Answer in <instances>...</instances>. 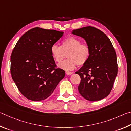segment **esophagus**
<instances>
[{
    "instance_id": "1",
    "label": "esophagus",
    "mask_w": 131,
    "mask_h": 131,
    "mask_svg": "<svg viewBox=\"0 0 131 131\" xmlns=\"http://www.w3.org/2000/svg\"><path fill=\"white\" fill-rule=\"evenodd\" d=\"M66 74L68 75V76H69V75H71L73 74L72 72H66Z\"/></svg>"
}]
</instances>
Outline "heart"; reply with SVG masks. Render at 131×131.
<instances>
[{"label":"heart","instance_id":"obj_1","mask_svg":"<svg viewBox=\"0 0 131 131\" xmlns=\"http://www.w3.org/2000/svg\"><path fill=\"white\" fill-rule=\"evenodd\" d=\"M53 59L59 63L67 54L68 59L58 65L62 69L73 70L76 65L83 66L87 63L90 56V48L87 44L74 36L68 37L62 42L61 46L54 44L51 47Z\"/></svg>","mask_w":131,"mask_h":131}]
</instances>
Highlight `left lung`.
Listing matches in <instances>:
<instances>
[{"instance_id":"left-lung-1","label":"left lung","mask_w":131,"mask_h":131,"mask_svg":"<svg viewBox=\"0 0 131 131\" xmlns=\"http://www.w3.org/2000/svg\"><path fill=\"white\" fill-rule=\"evenodd\" d=\"M72 34L85 39L91 50L87 63L76 72L81 77L79 93L89 101L101 100L110 94L118 73L116 52L108 37L96 28L85 26Z\"/></svg>"}]
</instances>
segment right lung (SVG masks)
<instances>
[{
  "label": "right lung",
  "mask_w": 131,
  "mask_h": 131,
  "mask_svg": "<svg viewBox=\"0 0 131 131\" xmlns=\"http://www.w3.org/2000/svg\"><path fill=\"white\" fill-rule=\"evenodd\" d=\"M63 32L32 28L21 36L11 55V75L18 89L33 101H43L52 94L65 76L57 68L51 47Z\"/></svg>",
  "instance_id": "add662e5"
}]
</instances>
